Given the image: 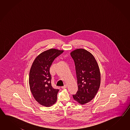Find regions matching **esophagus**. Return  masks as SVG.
<instances>
[{
    "label": "esophagus",
    "instance_id": "esophagus-1",
    "mask_svg": "<svg viewBox=\"0 0 130 130\" xmlns=\"http://www.w3.org/2000/svg\"><path fill=\"white\" fill-rule=\"evenodd\" d=\"M66 87H67V85H64L63 86H62V87H61V88L65 89L66 88Z\"/></svg>",
    "mask_w": 130,
    "mask_h": 130
}]
</instances>
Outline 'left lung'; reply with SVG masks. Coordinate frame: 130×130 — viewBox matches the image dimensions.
I'll use <instances>...</instances> for the list:
<instances>
[{"instance_id":"8db88e82","label":"left lung","mask_w":130,"mask_h":130,"mask_svg":"<svg viewBox=\"0 0 130 130\" xmlns=\"http://www.w3.org/2000/svg\"><path fill=\"white\" fill-rule=\"evenodd\" d=\"M71 55L74 61L78 86V91L73 98L84 105L91 101L99 89L101 79L99 67L94 56L85 49L75 50Z\"/></svg>"}]
</instances>
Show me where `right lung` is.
<instances>
[{"label": "right lung", "instance_id": "add662e5", "mask_svg": "<svg viewBox=\"0 0 130 130\" xmlns=\"http://www.w3.org/2000/svg\"><path fill=\"white\" fill-rule=\"evenodd\" d=\"M64 51L51 49L38 56L32 63L29 73V86L35 100L40 105L49 107L57 101L59 90L51 84L50 67L53 61Z\"/></svg>", "mask_w": 130, "mask_h": 130}]
</instances>
